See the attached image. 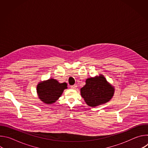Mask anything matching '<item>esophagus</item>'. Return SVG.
Listing matches in <instances>:
<instances>
[{"instance_id": "1", "label": "esophagus", "mask_w": 148, "mask_h": 148, "mask_svg": "<svg viewBox=\"0 0 148 148\" xmlns=\"http://www.w3.org/2000/svg\"><path fill=\"white\" fill-rule=\"evenodd\" d=\"M77 88V85H74V86H71V88L73 89V90H75Z\"/></svg>"}]
</instances>
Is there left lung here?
I'll list each match as a JSON object with an SVG mask.
<instances>
[{
	"instance_id": "8db88e82",
	"label": "left lung",
	"mask_w": 148,
	"mask_h": 148,
	"mask_svg": "<svg viewBox=\"0 0 148 148\" xmlns=\"http://www.w3.org/2000/svg\"><path fill=\"white\" fill-rule=\"evenodd\" d=\"M81 97L90 107H95L110 101L115 88L102 74L86 79V85L80 90Z\"/></svg>"
}]
</instances>
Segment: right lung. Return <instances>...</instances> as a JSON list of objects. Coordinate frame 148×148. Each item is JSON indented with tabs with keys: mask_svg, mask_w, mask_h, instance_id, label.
Listing matches in <instances>:
<instances>
[{
	"mask_svg": "<svg viewBox=\"0 0 148 148\" xmlns=\"http://www.w3.org/2000/svg\"><path fill=\"white\" fill-rule=\"evenodd\" d=\"M66 89H67L66 82L60 83L57 79L51 78L39 82L36 90L40 101L46 104L50 105L58 99Z\"/></svg>",
	"mask_w": 148,
	"mask_h": 148,
	"instance_id": "right-lung-1",
	"label": "right lung"
}]
</instances>
